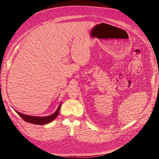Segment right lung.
I'll return each mask as SVG.
<instances>
[{"label":"right lung","instance_id":"right-lung-1","mask_svg":"<svg viewBox=\"0 0 159 159\" xmlns=\"http://www.w3.org/2000/svg\"><path fill=\"white\" fill-rule=\"evenodd\" d=\"M61 106V104H60L59 106H58V109L56 110V111L55 113H53L52 115L48 116H35L27 115H24L23 113H20L16 110H15V111L24 120H25L27 122L34 124L44 125V124H46L48 123H49L50 122H52L57 117V116L58 115V113H59Z\"/></svg>","mask_w":159,"mask_h":159}]
</instances>
